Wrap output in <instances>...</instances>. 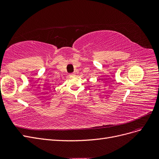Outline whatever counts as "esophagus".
I'll list each match as a JSON object with an SVG mask.
<instances>
[{"label":"esophagus","instance_id":"34e87169","mask_svg":"<svg viewBox=\"0 0 159 159\" xmlns=\"http://www.w3.org/2000/svg\"><path fill=\"white\" fill-rule=\"evenodd\" d=\"M75 73H71V74H69V75H70V76H71V77H72V76H75Z\"/></svg>","mask_w":159,"mask_h":159}]
</instances>
